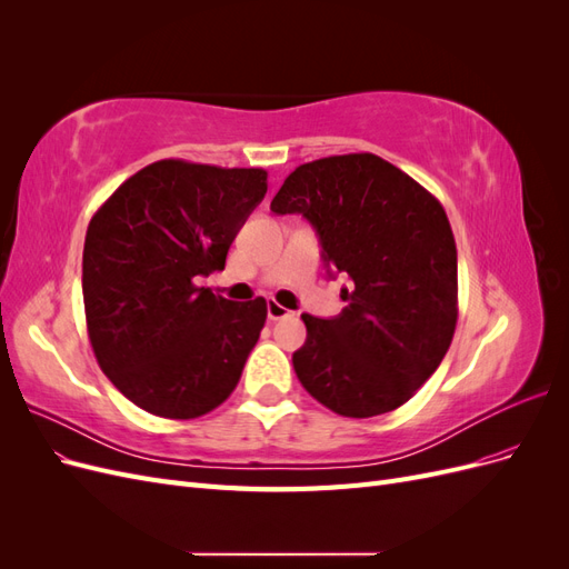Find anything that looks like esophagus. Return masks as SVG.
Instances as JSON below:
<instances>
[{
    "mask_svg": "<svg viewBox=\"0 0 569 569\" xmlns=\"http://www.w3.org/2000/svg\"><path fill=\"white\" fill-rule=\"evenodd\" d=\"M287 316H291L284 306H280L278 301H268V320H282V318H287Z\"/></svg>",
    "mask_w": 569,
    "mask_h": 569,
    "instance_id": "34e87169",
    "label": "esophagus"
}]
</instances>
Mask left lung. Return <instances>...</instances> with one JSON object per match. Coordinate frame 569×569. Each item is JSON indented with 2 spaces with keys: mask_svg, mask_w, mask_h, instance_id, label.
Here are the masks:
<instances>
[{
  "mask_svg": "<svg viewBox=\"0 0 569 569\" xmlns=\"http://www.w3.org/2000/svg\"><path fill=\"white\" fill-rule=\"evenodd\" d=\"M316 228L327 268L349 274L343 311L303 313L291 356L299 382L343 418H372L412 399L451 347L458 253L437 197L375 153L299 166L270 203Z\"/></svg>",
  "mask_w": 569,
  "mask_h": 569,
  "instance_id": "left-lung-1",
  "label": "left lung"
}]
</instances>
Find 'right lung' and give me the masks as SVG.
Segmentation results:
<instances>
[{"instance_id": "right-lung-1", "label": "right lung", "mask_w": 569, "mask_h": 569, "mask_svg": "<svg viewBox=\"0 0 569 569\" xmlns=\"http://www.w3.org/2000/svg\"><path fill=\"white\" fill-rule=\"evenodd\" d=\"M268 192L263 168L163 159L137 170L92 216L82 299L99 368L151 416L192 420L234 391L268 318L201 278Z\"/></svg>"}]
</instances>
